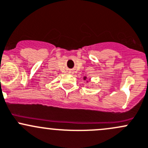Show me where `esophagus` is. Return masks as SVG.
<instances>
[{"instance_id":"34e87169","label":"esophagus","mask_w":148,"mask_h":148,"mask_svg":"<svg viewBox=\"0 0 148 148\" xmlns=\"http://www.w3.org/2000/svg\"><path fill=\"white\" fill-rule=\"evenodd\" d=\"M69 73H71V74H72V71H69Z\"/></svg>"}]
</instances>
